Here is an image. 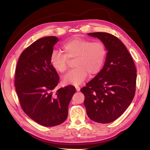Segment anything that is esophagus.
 Here are the masks:
<instances>
[{"label":"esophagus","instance_id":"esophagus-1","mask_svg":"<svg viewBox=\"0 0 150 150\" xmlns=\"http://www.w3.org/2000/svg\"><path fill=\"white\" fill-rule=\"evenodd\" d=\"M75 88H76V90H77V91H79L81 90V88L79 86H75Z\"/></svg>","mask_w":150,"mask_h":150}]
</instances>
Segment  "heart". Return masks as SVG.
Here are the masks:
<instances>
[{
    "label": "heart",
    "instance_id": "1",
    "mask_svg": "<svg viewBox=\"0 0 150 150\" xmlns=\"http://www.w3.org/2000/svg\"><path fill=\"white\" fill-rule=\"evenodd\" d=\"M63 54L59 51H53L50 55V64L53 69L64 73L68 68V59H74L75 68L64 76L65 84L79 85L87 78L100 71L107 55L105 44L100 41L75 38L67 41L62 46Z\"/></svg>",
    "mask_w": 150,
    "mask_h": 150
}]
</instances>
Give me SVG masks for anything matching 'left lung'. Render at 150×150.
I'll return each mask as SVG.
<instances>
[{
  "instance_id": "8db88e82",
  "label": "left lung",
  "mask_w": 150,
  "mask_h": 150,
  "mask_svg": "<svg viewBox=\"0 0 150 150\" xmlns=\"http://www.w3.org/2000/svg\"><path fill=\"white\" fill-rule=\"evenodd\" d=\"M106 47L107 55L100 71L81 89L88 117L106 124L117 119L135 96L137 70L125 45L115 36L105 32L88 33Z\"/></svg>"
}]
</instances>
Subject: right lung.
I'll return each instance as SVG.
<instances>
[{"mask_svg": "<svg viewBox=\"0 0 150 150\" xmlns=\"http://www.w3.org/2000/svg\"><path fill=\"white\" fill-rule=\"evenodd\" d=\"M59 40L49 36L31 44L21 53L15 71V86L22 110L31 119L47 127L64 122L76 91L73 86L55 90L59 76L50 59Z\"/></svg>", "mask_w": 150, "mask_h": 150, "instance_id": "obj_1", "label": "right lung"}]
</instances>
